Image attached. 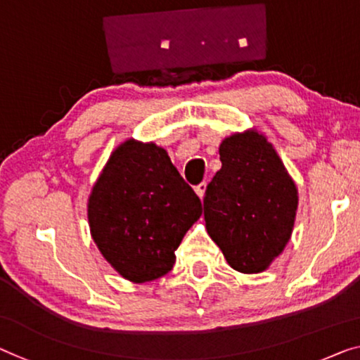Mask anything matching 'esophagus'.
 Here are the masks:
<instances>
[{
  "label": "esophagus",
  "mask_w": 360,
  "mask_h": 360,
  "mask_svg": "<svg viewBox=\"0 0 360 360\" xmlns=\"http://www.w3.org/2000/svg\"><path fill=\"white\" fill-rule=\"evenodd\" d=\"M205 189H207V182H200V184L195 186V194L202 198L203 194H205Z\"/></svg>",
  "instance_id": "obj_1"
}]
</instances>
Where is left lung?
<instances>
[{
	"label": "left lung",
	"instance_id": "left-lung-1",
	"mask_svg": "<svg viewBox=\"0 0 360 360\" xmlns=\"http://www.w3.org/2000/svg\"><path fill=\"white\" fill-rule=\"evenodd\" d=\"M221 169L203 197L210 238L240 273L264 271L291 238L297 189L280 157L259 132L224 139Z\"/></svg>",
	"mask_w": 360,
	"mask_h": 360
}]
</instances>
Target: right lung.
<instances>
[{
	"mask_svg": "<svg viewBox=\"0 0 360 360\" xmlns=\"http://www.w3.org/2000/svg\"><path fill=\"white\" fill-rule=\"evenodd\" d=\"M200 214V198L155 143H121L89 198L95 244L134 283L153 281L173 268L174 250Z\"/></svg>",
	"mask_w": 360,
	"mask_h": 360,
	"instance_id": "obj_1",
	"label": "right lung"
}]
</instances>
